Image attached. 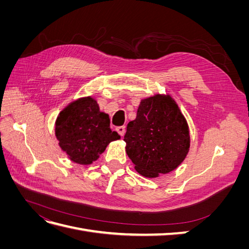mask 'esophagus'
<instances>
[{
    "mask_svg": "<svg viewBox=\"0 0 249 249\" xmlns=\"http://www.w3.org/2000/svg\"><path fill=\"white\" fill-rule=\"evenodd\" d=\"M116 131L118 132V134L120 135V136H124V133H125V126L124 125H122V126H118L117 129H116Z\"/></svg>",
    "mask_w": 249,
    "mask_h": 249,
    "instance_id": "esophagus-1",
    "label": "esophagus"
}]
</instances>
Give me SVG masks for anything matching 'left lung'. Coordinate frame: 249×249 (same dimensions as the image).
I'll use <instances>...</instances> for the list:
<instances>
[{
	"mask_svg": "<svg viewBox=\"0 0 249 249\" xmlns=\"http://www.w3.org/2000/svg\"><path fill=\"white\" fill-rule=\"evenodd\" d=\"M124 141L135 169L146 178L175 170L190 146L189 129L177 103L160 94L141 101Z\"/></svg>",
	"mask_w": 249,
	"mask_h": 249,
	"instance_id": "obj_1",
	"label": "left lung"
}]
</instances>
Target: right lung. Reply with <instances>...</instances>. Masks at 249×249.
Masks as SVG:
<instances>
[{"mask_svg":"<svg viewBox=\"0 0 249 249\" xmlns=\"http://www.w3.org/2000/svg\"><path fill=\"white\" fill-rule=\"evenodd\" d=\"M56 137L63 152L73 162L91 164L111 141L120 139L110 129V118L92 97H85L69 105L56 120Z\"/></svg>","mask_w":249,"mask_h":249,"instance_id":"add662e5","label":"right lung"}]
</instances>
